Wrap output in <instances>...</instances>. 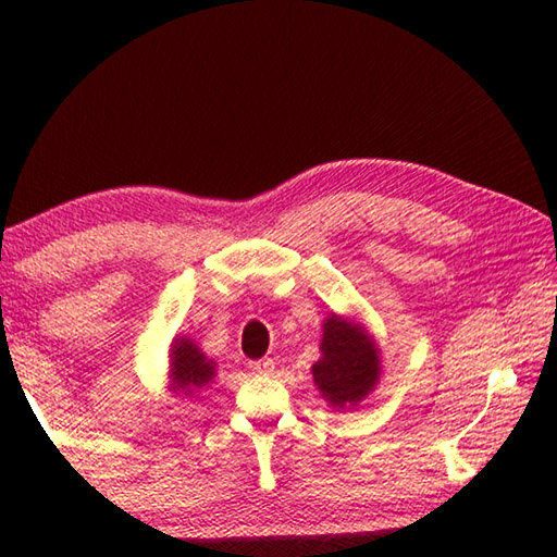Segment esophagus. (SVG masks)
I'll use <instances>...</instances> for the list:
<instances>
[{
  "instance_id": "1",
  "label": "esophagus",
  "mask_w": 557,
  "mask_h": 557,
  "mask_svg": "<svg viewBox=\"0 0 557 557\" xmlns=\"http://www.w3.org/2000/svg\"><path fill=\"white\" fill-rule=\"evenodd\" d=\"M248 371L256 373V375H270L272 371H275V361H272V359L251 361V363H248Z\"/></svg>"
}]
</instances>
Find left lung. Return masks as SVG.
<instances>
[{
  "label": "left lung",
  "instance_id": "8db88e82",
  "mask_svg": "<svg viewBox=\"0 0 557 557\" xmlns=\"http://www.w3.org/2000/svg\"><path fill=\"white\" fill-rule=\"evenodd\" d=\"M311 373L330 407L354 409L381 383V349L359 318L330 313L323 321L321 359Z\"/></svg>",
  "mask_w": 557,
  "mask_h": 557
}]
</instances>
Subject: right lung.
Here are the masks:
<instances>
[{"mask_svg": "<svg viewBox=\"0 0 557 557\" xmlns=\"http://www.w3.org/2000/svg\"><path fill=\"white\" fill-rule=\"evenodd\" d=\"M218 363L208 359L196 339L176 335L170 345L168 389L176 397H196L212 383Z\"/></svg>", "mask_w": 557, "mask_h": 557, "instance_id": "obj_1", "label": "right lung"}]
</instances>
